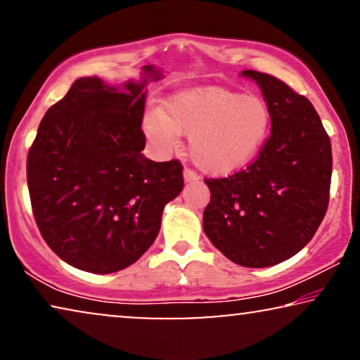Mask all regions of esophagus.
<instances>
[{"instance_id":"34e87169","label":"esophagus","mask_w":360,"mask_h":360,"mask_svg":"<svg viewBox=\"0 0 360 360\" xmlns=\"http://www.w3.org/2000/svg\"><path fill=\"white\" fill-rule=\"evenodd\" d=\"M198 179H200V176L196 175L193 170H190V169L184 170V180L186 181V184H191V181H198Z\"/></svg>"}]
</instances>
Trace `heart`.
I'll use <instances>...</instances> for the list:
<instances>
[{
  "instance_id": "b5f03b06",
  "label": "heart",
  "mask_w": 360,
  "mask_h": 360,
  "mask_svg": "<svg viewBox=\"0 0 360 360\" xmlns=\"http://www.w3.org/2000/svg\"><path fill=\"white\" fill-rule=\"evenodd\" d=\"M272 129V110L262 96L221 86H201L170 96L150 110L142 131L157 154L169 157L188 136L196 167L210 175H233L255 159Z\"/></svg>"
}]
</instances>
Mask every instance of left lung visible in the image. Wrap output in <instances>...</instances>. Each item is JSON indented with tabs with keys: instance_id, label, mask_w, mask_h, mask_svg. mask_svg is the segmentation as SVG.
Returning <instances> with one entry per match:
<instances>
[{
	"instance_id": "obj_1",
	"label": "left lung",
	"mask_w": 360,
	"mask_h": 360,
	"mask_svg": "<svg viewBox=\"0 0 360 360\" xmlns=\"http://www.w3.org/2000/svg\"><path fill=\"white\" fill-rule=\"evenodd\" d=\"M240 75L262 90L272 129L248 169L205 180L211 200L203 229L234 264L262 269L293 257L321 224L331 186V141L307 98L267 73Z\"/></svg>"
}]
</instances>
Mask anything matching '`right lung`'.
Here are the masks:
<instances>
[{
    "label": "right lung",
    "instance_id": "add662e5",
    "mask_svg": "<svg viewBox=\"0 0 360 360\" xmlns=\"http://www.w3.org/2000/svg\"><path fill=\"white\" fill-rule=\"evenodd\" d=\"M106 85L83 77L51 106L27 155L34 218L53 252L72 267L112 274L134 264L160 231L165 205L184 190L179 160L142 155L147 83Z\"/></svg>",
    "mask_w": 360,
    "mask_h": 360
}]
</instances>
